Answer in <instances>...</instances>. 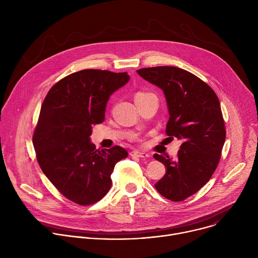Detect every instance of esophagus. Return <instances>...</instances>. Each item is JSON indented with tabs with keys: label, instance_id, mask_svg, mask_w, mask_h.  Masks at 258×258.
<instances>
[{
	"label": "esophagus",
	"instance_id": "obj_1",
	"mask_svg": "<svg viewBox=\"0 0 258 258\" xmlns=\"http://www.w3.org/2000/svg\"><path fill=\"white\" fill-rule=\"evenodd\" d=\"M131 155L135 156V157H140V158H148V157H150V155L148 153L141 152V151H133V152H131Z\"/></svg>",
	"mask_w": 258,
	"mask_h": 258
}]
</instances>
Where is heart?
Instances as JSON below:
<instances>
[{
    "label": "heart",
    "instance_id": "heart-1",
    "mask_svg": "<svg viewBox=\"0 0 258 258\" xmlns=\"http://www.w3.org/2000/svg\"><path fill=\"white\" fill-rule=\"evenodd\" d=\"M142 95H145V94H144V93H138V94L136 95V97H137V96H142Z\"/></svg>",
    "mask_w": 258,
    "mask_h": 258
}]
</instances>
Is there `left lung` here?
Masks as SVG:
<instances>
[{"mask_svg":"<svg viewBox=\"0 0 258 258\" xmlns=\"http://www.w3.org/2000/svg\"><path fill=\"white\" fill-rule=\"evenodd\" d=\"M137 72L163 91L169 113L166 135L181 141L176 158L154 155L166 169L155 188L168 200L182 201L198 192L217 167L226 140L218 98L208 85L181 68L157 66Z\"/></svg>","mask_w":258,"mask_h":258,"instance_id":"8db88e82","label":"left lung"}]
</instances>
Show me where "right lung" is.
I'll list each match as a JSON object with an SVG mask.
<instances>
[{"label":"right lung","mask_w":258,"mask_h":258,"mask_svg":"<svg viewBox=\"0 0 258 258\" xmlns=\"http://www.w3.org/2000/svg\"><path fill=\"white\" fill-rule=\"evenodd\" d=\"M130 81L126 72L85 69L59 81L47 94L32 143L36 159L58 191L80 205L101 200L111 188L115 164L125 149H96L94 124L103 122L107 102Z\"/></svg>","instance_id":"obj_1"}]
</instances>
